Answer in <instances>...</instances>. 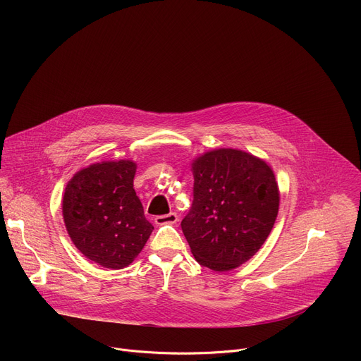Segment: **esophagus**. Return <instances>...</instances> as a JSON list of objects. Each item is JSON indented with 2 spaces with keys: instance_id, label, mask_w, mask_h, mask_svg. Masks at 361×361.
Segmentation results:
<instances>
[{
  "instance_id": "34e87169",
  "label": "esophagus",
  "mask_w": 361,
  "mask_h": 361,
  "mask_svg": "<svg viewBox=\"0 0 361 361\" xmlns=\"http://www.w3.org/2000/svg\"><path fill=\"white\" fill-rule=\"evenodd\" d=\"M154 223L157 226H164V224H176L178 223V215L176 212H171L166 215H159L154 218Z\"/></svg>"
}]
</instances>
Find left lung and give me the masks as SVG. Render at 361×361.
<instances>
[{"instance_id":"obj_1","label":"left lung","mask_w":361,"mask_h":361,"mask_svg":"<svg viewBox=\"0 0 361 361\" xmlns=\"http://www.w3.org/2000/svg\"><path fill=\"white\" fill-rule=\"evenodd\" d=\"M193 202L182 231L197 262L227 271L250 260L267 240L279 211L270 166L252 153L215 149L192 160Z\"/></svg>"}]
</instances>
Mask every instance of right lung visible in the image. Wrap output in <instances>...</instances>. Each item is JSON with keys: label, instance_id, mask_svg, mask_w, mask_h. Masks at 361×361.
<instances>
[{"label": "right lung", "instance_id": "obj_1", "mask_svg": "<svg viewBox=\"0 0 361 361\" xmlns=\"http://www.w3.org/2000/svg\"><path fill=\"white\" fill-rule=\"evenodd\" d=\"M135 169L133 160L94 163L65 188L62 214L72 243L106 269L131 264L153 231L133 188Z\"/></svg>", "mask_w": 361, "mask_h": 361}]
</instances>
